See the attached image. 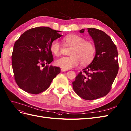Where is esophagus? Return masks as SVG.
Returning a JSON list of instances; mask_svg holds the SVG:
<instances>
[{
	"label": "esophagus",
	"instance_id": "1",
	"mask_svg": "<svg viewBox=\"0 0 131 131\" xmlns=\"http://www.w3.org/2000/svg\"><path fill=\"white\" fill-rule=\"evenodd\" d=\"M61 71H68V70H67V69H61Z\"/></svg>",
	"mask_w": 131,
	"mask_h": 131
}]
</instances>
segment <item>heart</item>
Returning <instances> with one entry per match:
<instances>
[{"instance_id":"1","label":"heart","mask_w":131,"mask_h":131,"mask_svg":"<svg viewBox=\"0 0 131 131\" xmlns=\"http://www.w3.org/2000/svg\"><path fill=\"white\" fill-rule=\"evenodd\" d=\"M64 42L71 48L69 56L62 57L55 61V64L63 69H69L77 67L80 63L83 66L89 64L95 55V48L94 44L79 35L70 34L63 38ZM50 50L55 56L61 54V44L58 40H53L50 44Z\"/></svg>"}]
</instances>
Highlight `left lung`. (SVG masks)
I'll list each match as a JSON object with an SVG mask.
<instances>
[{"label":"left lung","instance_id":"1","mask_svg":"<svg viewBox=\"0 0 131 131\" xmlns=\"http://www.w3.org/2000/svg\"><path fill=\"white\" fill-rule=\"evenodd\" d=\"M87 30L94 42L96 54L91 63L76 76L73 88L80 97L92 100L110 92L118 73V53L115 44L107 34L95 28Z\"/></svg>","mask_w":131,"mask_h":131}]
</instances>
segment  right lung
<instances>
[{
    "label": "right lung",
    "mask_w": 131,
    "mask_h": 131,
    "mask_svg": "<svg viewBox=\"0 0 131 131\" xmlns=\"http://www.w3.org/2000/svg\"><path fill=\"white\" fill-rule=\"evenodd\" d=\"M60 31L40 26L23 34L13 46L12 66L19 87L30 94H38L47 89L61 72L59 67L46 66L53 61L50 50L53 40L62 36Z\"/></svg>",
    "instance_id": "obj_1"
}]
</instances>
